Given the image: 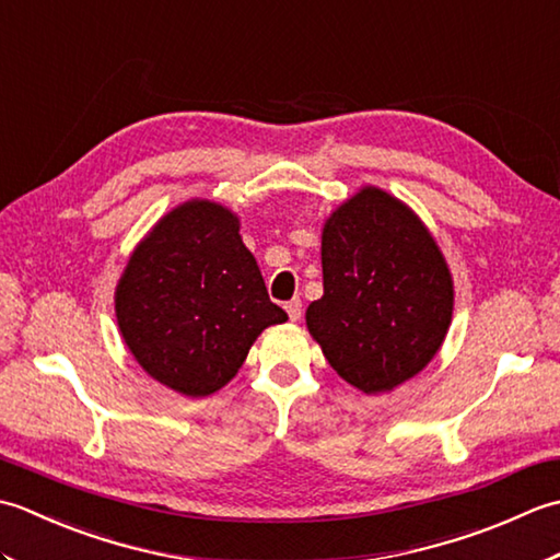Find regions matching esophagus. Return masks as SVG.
<instances>
[{
    "instance_id": "esophagus-1",
    "label": "esophagus",
    "mask_w": 560,
    "mask_h": 560,
    "mask_svg": "<svg viewBox=\"0 0 560 560\" xmlns=\"http://www.w3.org/2000/svg\"><path fill=\"white\" fill-rule=\"evenodd\" d=\"M287 313H289V317H291V323H299L301 319V313H303V303H301V299H293V301H289L287 305Z\"/></svg>"
}]
</instances>
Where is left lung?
Segmentation results:
<instances>
[{"instance_id":"obj_1","label":"left lung","mask_w":560,"mask_h":560,"mask_svg":"<svg viewBox=\"0 0 560 560\" xmlns=\"http://www.w3.org/2000/svg\"><path fill=\"white\" fill-rule=\"evenodd\" d=\"M325 293L305 325L329 365L365 395L392 392L433 361L455 307V283L413 209L373 185L329 213Z\"/></svg>"}]
</instances>
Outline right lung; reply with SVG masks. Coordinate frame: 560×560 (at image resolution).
Masks as SVG:
<instances>
[{"label":"right lung","mask_w":560,"mask_h":560,"mask_svg":"<svg viewBox=\"0 0 560 560\" xmlns=\"http://www.w3.org/2000/svg\"><path fill=\"white\" fill-rule=\"evenodd\" d=\"M115 317L137 363L185 397L229 385L261 331L289 319L269 301L237 213L211 199L183 201L141 237Z\"/></svg>","instance_id":"1"}]
</instances>
